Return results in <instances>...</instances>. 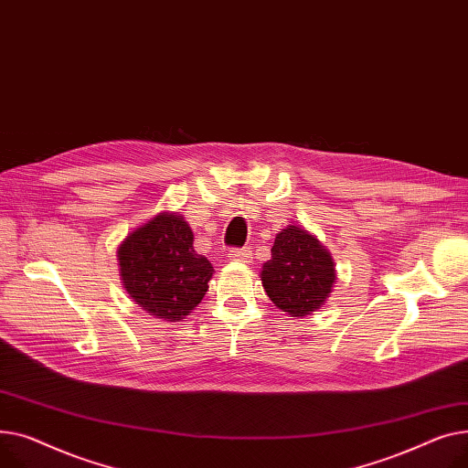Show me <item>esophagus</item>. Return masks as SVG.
Wrapping results in <instances>:
<instances>
[{
	"mask_svg": "<svg viewBox=\"0 0 468 468\" xmlns=\"http://www.w3.org/2000/svg\"><path fill=\"white\" fill-rule=\"evenodd\" d=\"M230 259L232 261H239V262H251L253 261L251 247H241V250H232L230 251Z\"/></svg>",
	"mask_w": 468,
	"mask_h": 468,
	"instance_id": "esophagus-1",
	"label": "esophagus"
}]
</instances>
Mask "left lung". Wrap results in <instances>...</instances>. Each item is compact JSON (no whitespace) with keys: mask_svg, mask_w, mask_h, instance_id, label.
I'll return each instance as SVG.
<instances>
[{"mask_svg":"<svg viewBox=\"0 0 468 468\" xmlns=\"http://www.w3.org/2000/svg\"><path fill=\"white\" fill-rule=\"evenodd\" d=\"M261 278L273 304L292 317H304L331 294L336 273L324 247L304 229L291 225L276 236Z\"/></svg>","mask_w":468,"mask_h":468,"instance_id":"obj_1","label":"left lung"}]
</instances>
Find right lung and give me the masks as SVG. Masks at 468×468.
I'll return each mask as SVG.
<instances>
[{
    "label": "right lung",
    "mask_w": 468,
    "mask_h": 468,
    "mask_svg": "<svg viewBox=\"0 0 468 468\" xmlns=\"http://www.w3.org/2000/svg\"><path fill=\"white\" fill-rule=\"evenodd\" d=\"M121 276L130 296L147 314L181 321L207 292L211 262L192 247L181 215L160 213L133 230L119 250Z\"/></svg>",
    "instance_id": "obj_1"
}]
</instances>
